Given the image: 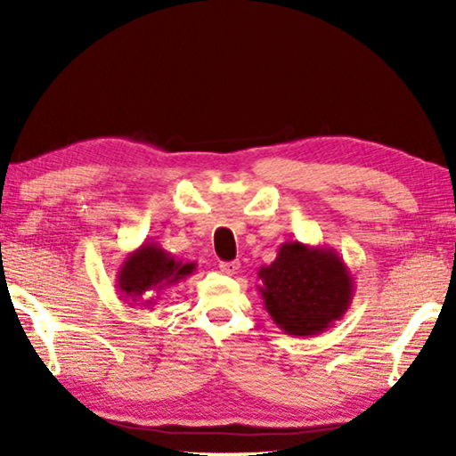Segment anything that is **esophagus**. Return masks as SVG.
Masks as SVG:
<instances>
[{"mask_svg":"<svg viewBox=\"0 0 456 456\" xmlns=\"http://www.w3.org/2000/svg\"><path fill=\"white\" fill-rule=\"evenodd\" d=\"M239 267H241L239 261H221V264H219V269L225 275H235L239 272Z\"/></svg>","mask_w":456,"mask_h":456,"instance_id":"1","label":"esophagus"}]
</instances>
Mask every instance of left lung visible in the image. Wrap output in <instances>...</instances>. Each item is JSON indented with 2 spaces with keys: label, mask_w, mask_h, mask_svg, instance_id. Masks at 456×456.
Listing matches in <instances>:
<instances>
[{
  "label": "left lung",
  "mask_w": 456,
  "mask_h": 456,
  "mask_svg": "<svg viewBox=\"0 0 456 456\" xmlns=\"http://www.w3.org/2000/svg\"><path fill=\"white\" fill-rule=\"evenodd\" d=\"M257 289L273 323L289 336H318L344 318L354 297V277L336 249L285 241L277 257L257 272Z\"/></svg>",
  "instance_id": "8db88e82"
}]
</instances>
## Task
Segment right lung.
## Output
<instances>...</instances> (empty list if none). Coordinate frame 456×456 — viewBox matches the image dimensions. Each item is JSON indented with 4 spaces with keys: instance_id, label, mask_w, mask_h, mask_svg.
<instances>
[{
    "instance_id": "add662e5",
    "label": "right lung",
    "mask_w": 456,
    "mask_h": 456,
    "mask_svg": "<svg viewBox=\"0 0 456 456\" xmlns=\"http://www.w3.org/2000/svg\"><path fill=\"white\" fill-rule=\"evenodd\" d=\"M195 269L197 264L175 257L157 241H144L122 261L117 272V288L130 307H151L160 293L187 280Z\"/></svg>"
}]
</instances>
